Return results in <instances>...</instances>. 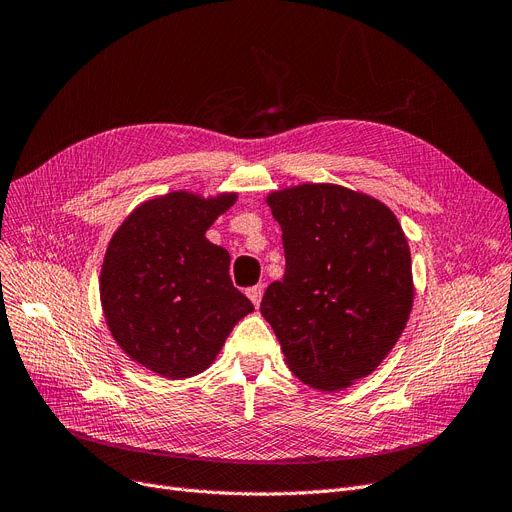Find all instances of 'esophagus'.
Listing matches in <instances>:
<instances>
[{"label": "esophagus", "mask_w": 512, "mask_h": 512, "mask_svg": "<svg viewBox=\"0 0 512 512\" xmlns=\"http://www.w3.org/2000/svg\"><path fill=\"white\" fill-rule=\"evenodd\" d=\"M262 292H264V285L258 283V285H254V288H250L245 294H248V298L254 302V306H258L260 300H262Z\"/></svg>", "instance_id": "obj_1"}]
</instances>
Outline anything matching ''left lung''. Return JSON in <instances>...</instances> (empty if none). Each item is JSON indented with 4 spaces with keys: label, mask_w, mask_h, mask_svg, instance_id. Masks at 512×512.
<instances>
[{
    "label": "left lung",
    "mask_w": 512,
    "mask_h": 512,
    "mask_svg": "<svg viewBox=\"0 0 512 512\" xmlns=\"http://www.w3.org/2000/svg\"><path fill=\"white\" fill-rule=\"evenodd\" d=\"M267 203L283 233L285 275L264 292L260 313L304 384L340 391L372 374L405 330L410 245L391 208L340 185H298Z\"/></svg>",
    "instance_id": "left-lung-1"
}]
</instances>
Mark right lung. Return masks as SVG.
I'll return each instance as SVG.
<instances>
[{
    "label": "right lung",
    "mask_w": 512,
    "mask_h": 512,
    "mask_svg": "<svg viewBox=\"0 0 512 512\" xmlns=\"http://www.w3.org/2000/svg\"><path fill=\"white\" fill-rule=\"evenodd\" d=\"M237 193L172 191L121 222L100 271L111 336L132 361L168 380L208 370L254 304L233 288L229 252L206 239Z\"/></svg>",
    "instance_id": "1"
}]
</instances>
